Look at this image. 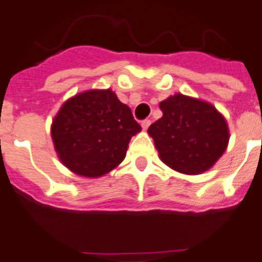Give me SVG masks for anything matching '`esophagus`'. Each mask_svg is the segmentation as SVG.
<instances>
[{"label":"esophagus","mask_w":262,"mask_h":262,"mask_svg":"<svg viewBox=\"0 0 262 262\" xmlns=\"http://www.w3.org/2000/svg\"><path fill=\"white\" fill-rule=\"evenodd\" d=\"M150 124H151V121L148 120V119H146V120L142 121V128H143L144 131H146V129L148 128V125H150Z\"/></svg>","instance_id":"obj_1"}]
</instances>
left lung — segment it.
<instances>
[{
	"label": "left lung",
	"mask_w": 262,
	"mask_h": 262,
	"mask_svg": "<svg viewBox=\"0 0 262 262\" xmlns=\"http://www.w3.org/2000/svg\"><path fill=\"white\" fill-rule=\"evenodd\" d=\"M162 118L148 127L164 164L184 174L214 166L229 143V127L210 102L177 93L161 101Z\"/></svg>",
	"instance_id": "left-lung-1"
}]
</instances>
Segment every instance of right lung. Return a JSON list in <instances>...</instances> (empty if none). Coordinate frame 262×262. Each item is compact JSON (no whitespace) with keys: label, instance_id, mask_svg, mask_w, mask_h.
Segmentation results:
<instances>
[{"label":"right lung","instance_id":"right-lung-1","mask_svg":"<svg viewBox=\"0 0 262 262\" xmlns=\"http://www.w3.org/2000/svg\"><path fill=\"white\" fill-rule=\"evenodd\" d=\"M141 129L115 92L95 89L75 95L60 106L52 120L51 137L64 166L95 179L124 160L131 138Z\"/></svg>","mask_w":262,"mask_h":262}]
</instances>
